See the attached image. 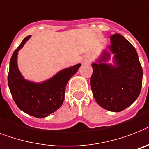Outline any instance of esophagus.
Listing matches in <instances>:
<instances>
[{
	"mask_svg": "<svg viewBox=\"0 0 149 149\" xmlns=\"http://www.w3.org/2000/svg\"><path fill=\"white\" fill-rule=\"evenodd\" d=\"M90 61H91V59H90V58H86V60H85V61L86 62H90Z\"/></svg>",
	"mask_w": 149,
	"mask_h": 149,
	"instance_id": "esophagus-1",
	"label": "esophagus"
}]
</instances>
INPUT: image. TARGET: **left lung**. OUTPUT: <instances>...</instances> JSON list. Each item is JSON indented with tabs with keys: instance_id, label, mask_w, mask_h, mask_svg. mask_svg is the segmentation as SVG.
Here are the masks:
<instances>
[{
	"instance_id": "left-lung-1",
	"label": "left lung",
	"mask_w": 149,
	"mask_h": 149,
	"mask_svg": "<svg viewBox=\"0 0 149 149\" xmlns=\"http://www.w3.org/2000/svg\"><path fill=\"white\" fill-rule=\"evenodd\" d=\"M108 46L113 54V65L105 63L110 53L104 50L92 64L91 77L94 99L100 107L113 112L126 109L138 98L142 84V68L136 49L120 34L110 36Z\"/></svg>"
}]
</instances>
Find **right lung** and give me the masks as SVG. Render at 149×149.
Listing matches in <instances>:
<instances>
[{"instance_id": "1", "label": "right lung", "mask_w": 149, "mask_h": 149, "mask_svg": "<svg viewBox=\"0 0 149 149\" xmlns=\"http://www.w3.org/2000/svg\"><path fill=\"white\" fill-rule=\"evenodd\" d=\"M29 38L30 36L24 38L12 55L7 77L8 86L13 100L22 111L35 117L43 118L62 105L68 81L81 65L77 64L61 70L42 83L26 80L18 69L17 60L18 51Z\"/></svg>"}]
</instances>
